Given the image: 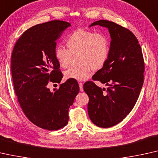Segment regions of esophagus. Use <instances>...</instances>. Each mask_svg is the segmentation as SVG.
Listing matches in <instances>:
<instances>
[{
  "instance_id": "1",
  "label": "esophagus",
  "mask_w": 158,
  "mask_h": 158,
  "mask_svg": "<svg viewBox=\"0 0 158 158\" xmlns=\"http://www.w3.org/2000/svg\"><path fill=\"white\" fill-rule=\"evenodd\" d=\"M79 86L80 92H83V91H84V89H83V83H81V82H79Z\"/></svg>"
}]
</instances>
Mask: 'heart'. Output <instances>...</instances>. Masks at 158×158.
I'll return each instance as SVG.
<instances>
[{
  "label": "heart",
  "instance_id": "heart-1",
  "mask_svg": "<svg viewBox=\"0 0 158 158\" xmlns=\"http://www.w3.org/2000/svg\"><path fill=\"white\" fill-rule=\"evenodd\" d=\"M68 49L57 47L54 56L61 68L69 65L72 56L78 55L79 65L71 68L64 73L67 79L84 81L90 77L92 70L103 67L110 54V44L107 37L101 34H94L89 31L77 29L70 34L66 41Z\"/></svg>",
  "mask_w": 158,
  "mask_h": 158
}]
</instances>
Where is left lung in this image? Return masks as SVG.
<instances>
[{"mask_svg": "<svg viewBox=\"0 0 158 158\" xmlns=\"http://www.w3.org/2000/svg\"><path fill=\"white\" fill-rule=\"evenodd\" d=\"M97 25L108 29L110 49L107 61L92 79L107 87L87 81L84 90L89 99L91 121L108 128L123 121L134 107L143 85L145 65L138 40L130 30L106 20L95 21L89 27Z\"/></svg>", "mask_w": 158, "mask_h": 158, "instance_id": "1", "label": "left lung"}]
</instances>
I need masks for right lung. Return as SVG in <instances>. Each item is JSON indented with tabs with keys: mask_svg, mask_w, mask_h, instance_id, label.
Returning <instances> with one entry per match:
<instances>
[{
	"mask_svg": "<svg viewBox=\"0 0 158 158\" xmlns=\"http://www.w3.org/2000/svg\"><path fill=\"white\" fill-rule=\"evenodd\" d=\"M69 26L59 20L32 26L19 38L11 55L13 86L22 110L35 125L50 131L68 124L69 109L79 92L74 79L52 92L48 88V81L60 83L63 78L54 52Z\"/></svg>",
	"mask_w": 158,
	"mask_h": 158,
	"instance_id": "add662e5",
	"label": "right lung"
}]
</instances>
